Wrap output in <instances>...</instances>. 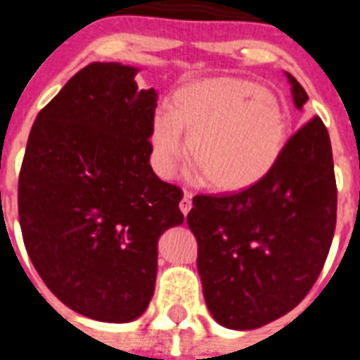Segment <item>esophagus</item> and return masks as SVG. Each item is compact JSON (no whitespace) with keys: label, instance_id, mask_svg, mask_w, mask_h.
<instances>
[{"label":"esophagus","instance_id":"1","mask_svg":"<svg viewBox=\"0 0 360 360\" xmlns=\"http://www.w3.org/2000/svg\"><path fill=\"white\" fill-rule=\"evenodd\" d=\"M179 209H181V213L188 214L191 213V209H192V194L191 192H185V196H183V200H181L179 203Z\"/></svg>","mask_w":360,"mask_h":360}]
</instances>
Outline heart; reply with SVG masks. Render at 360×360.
Returning <instances> with one entry per match:
<instances>
[{"mask_svg":"<svg viewBox=\"0 0 360 360\" xmlns=\"http://www.w3.org/2000/svg\"><path fill=\"white\" fill-rule=\"evenodd\" d=\"M188 151L217 191L237 192L265 179L288 146V112L271 89L240 76H211L174 93V110H155L149 158L168 179Z\"/></svg>","mask_w":360,"mask_h":360,"instance_id":"heart-1","label":"heart"}]
</instances>
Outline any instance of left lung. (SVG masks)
<instances>
[{"instance_id":"8db88e82","label":"left lung","mask_w":360,"mask_h":360,"mask_svg":"<svg viewBox=\"0 0 360 360\" xmlns=\"http://www.w3.org/2000/svg\"><path fill=\"white\" fill-rule=\"evenodd\" d=\"M285 76L301 110L307 91ZM192 203L186 222L198 240V273L211 316L237 330L282 318L318 280L335 236V164L323 121L302 124L265 179Z\"/></svg>"}]
</instances>
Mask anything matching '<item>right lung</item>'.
Masks as SVG:
<instances>
[{"mask_svg":"<svg viewBox=\"0 0 360 360\" xmlns=\"http://www.w3.org/2000/svg\"><path fill=\"white\" fill-rule=\"evenodd\" d=\"M136 67L91 63L39 112L18 179L25 250L48 290L86 318L129 323L157 280V243L183 224L179 186L149 164L155 89Z\"/></svg>","mask_w":360,"mask_h":360,"instance_id":"right-lung-1","label":"right lung"}]
</instances>
